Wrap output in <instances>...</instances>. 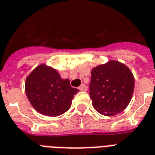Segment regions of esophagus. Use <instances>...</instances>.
<instances>
[{
    "label": "esophagus",
    "instance_id": "esophagus-1",
    "mask_svg": "<svg viewBox=\"0 0 155 155\" xmlns=\"http://www.w3.org/2000/svg\"><path fill=\"white\" fill-rule=\"evenodd\" d=\"M79 89L80 90V91H87V86L84 84H82L80 85V87H79Z\"/></svg>",
    "mask_w": 155,
    "mask_h": 155
}]
</instances>
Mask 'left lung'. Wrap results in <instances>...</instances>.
Wrapping results in <instances>:
<instances>
[{
  "label": "left lung",
  "mask_w": 155,
  "mask_h": 155,
  "mask_svg": "<svg viewBox=\"0 0 155 155\" xmlns=\"http://www.w3.org/2000/svg\"><path fill=\"white\" fill-rule=\"evenodd\" d=\"M134 78L129 68L117 61H109L92 70L89 96L92 106L102 115L121 113L132 98Z\"/></svg>",
  "instance_id": "left-lung-1"
}]
</instances>
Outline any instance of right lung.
<instances>
[{"label": "right lung", "instance_id": "1", "mask_svg": "<svg viewBox=\"0 0 155 155\" xmlns=\"http://www.w3.org/2000/svg\"><path fill=\"white\" fill-rule=\"evenodd\" d=\"M25 93L32 106L43 115L57 117L70 108L74 95L79 89L71 86L58 71L42 64L35 68L25 80Z\"/></svg>", "mask_w": 155, "mask_h": 155}]
</instances>
